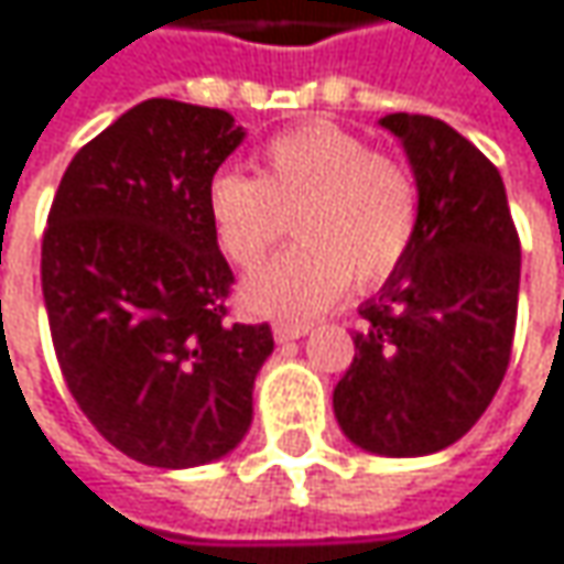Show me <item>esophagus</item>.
<instances>
[{
    "mask_svg": "<svg viewBox=\"0 0 564 564\" xmlns=\"http://www.w3.org/2000/svg\"><path fill=\"white\" fill-rule=\"evenodd\" d=\"M310 332V322H274V338L278 341H293Z\"/></svg>",
    "mask_w": 564,
    "mask_h": 564,
    "instance_id": "1",
    "label": "esophagus"
}]
</instances>
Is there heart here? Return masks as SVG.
Masks as SVG:
<instances>
[{
  "mask_svg": "<svg viewBox=\"0 0 564 564\" xmlns=\"http://www.w3.org/2000/svg\"><path fill=\"white\" fill-rule=\"evenodd\" d=\"M207 207L219 249L242 271L281 246L293 219L300 249L242 286V303L264 315H313L348 283L380 286L405 264L421 226L412 169L322 120L268 140L258 178L232 169L214 175Z\"/></svg>",
  "mask_w": 564,
  "mask_h": 564,
  "instance_id": "heart-1",
  "label": "heart"
}]
</instances>
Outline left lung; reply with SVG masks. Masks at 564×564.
Segmentation results:
<instances>
[{
  "mask_svg": "<svg viewBox=\"0 0 564 564\" xmlns=\"http://www.w3.org/2000/svg\"><path fill=\"white\" fill-rule=\"evenodd\" d=\"M421 191L405 264L360 306L335 417L357 447L424 456L456 444L508 373L520 239L498 169L449 123L389 115Z\"/></svg>",
  "mask_w": 564,
  "mask_h": 564,
  "instance_id": "8db88e82",
  "label": "left lung"
}]
</instances>
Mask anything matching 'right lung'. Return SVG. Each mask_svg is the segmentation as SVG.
<instances>
[{"instance_id": "obj_1", "label": "right lung", "mask_w": 564, "mask_h": 564, "mask_svg": "<svg viewBox=\"0 0 564 564\" xmlns=\"http://www.w3.org/2000/svg\"><path fill=\"white\" fill-rule=\"evenodd\" d=\"M242 143L219 108L150 98L73 155L41 246L59 373L95 431L130 459L187 469L251 424L271 325L229 322L232 268L207 191Z\"/></svg>"}]
</instances>
